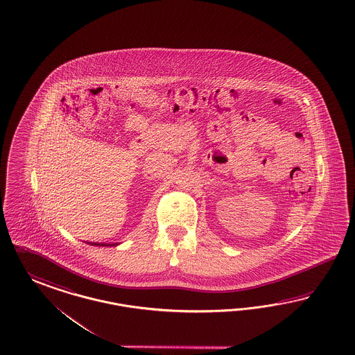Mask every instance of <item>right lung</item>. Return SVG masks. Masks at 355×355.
I'll return each instance as SVG.
<instances>
[{"instance_id":"1","label":"right lung","mask_w":355,"mask_h":355,"mask_svg":"<svg viewBox=\"0 0 355 355\" xmlns=\"http://www.w3.org/2000/svg\"><path fill=\"white\" fill-rule=\"evenodd\" d=\"M92 245H101V247H107V245H114V244H107V243H89Z\"/></svg>"}]
</instances>
